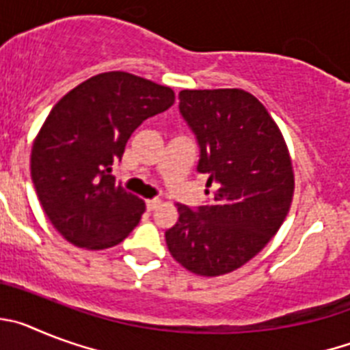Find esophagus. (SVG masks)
I'll return each mask as SVG.
<instances>
[{"mask_svg":"<svg viewBox=\"0 0 350 350\" xmlns=\"http://www.w3.org/2000/svg\"><path fill=\"white\" fill-rule=\"evenodd\" d=\"M159 205H161V200H157V198H152V200H147V202H145V206H147L148 212L156 210Z\"/></svg>","mask_w":350,"mask_h":350,"instance_id":"1","label":"esophagus"}]
</instances>
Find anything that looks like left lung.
Masks as SVG:
<instances>
[{
    "label": "left lung",
    "instance_id": "1",
    "mask_svg": "<svg viewBox=\"0 0 350 350\" xmlns=\"http://www.w3.org/2000/svg\"><path fill=\"white\" fill-rule=\"evenodd\" d=\"M178 100L200 147L196 170L208 175L210 189L203 205H178L166 245L193 273H230L270 242L289 212V152L267 108L242 89H185Z\"/></svg>",
    "mask_w": 350,
    "mask_h": 350
}]
</instances>
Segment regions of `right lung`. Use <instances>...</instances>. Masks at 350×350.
Returning <instances> with one entry per match:
<instances>
[{
	"instance_id": "right-lung-1",
	"label": "right lung",
	"mask_w": 350,
	"mask_h": 350,
	"mask_svg": "<svg viewBox=\"0 0 350 350\" xmlns=\"http://www.w3.org/2000/svg\"><path fill=\"white\" fill-rule=\"evenodd\" d=\"M175 101L170 88L110 71L77 85L43 122L31 150V178L54 228L77 247L117 245L145 203L112 175L133 131Z\"/></svg>"
}]
</instances>
